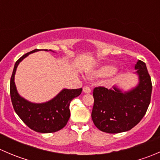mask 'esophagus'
<instances>
[{
	"label": "esophagus",
	"mask_w": 160,
	"mask_h": 160,
	"mask_svg": "<svg viewBox=\"0 0 160 160\" xmlns=\"http://www.w3.org/2000/svg\"><path fill=\"white\" fill-rule=\"evenodd\" d=\"M83 93H91V89H90V87L85 86L83 88Z\"/></svg>",
	"instance_id": "34e87169"
}]
</instances>
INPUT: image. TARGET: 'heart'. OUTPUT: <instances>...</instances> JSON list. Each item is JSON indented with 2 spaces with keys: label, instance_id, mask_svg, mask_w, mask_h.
Here are the masks:
<instances>
[{
  "label": "heart",
  "instance_id": "1",
  "mask_svg": "<svg viewBox=\"0 0 160 160\" xmlns=\"http://www.w3.org/2000/svg\"><path fill=\"white\" fill-rule=\"evenodd\" d=\"M115 71V69L111 66H104L100 68L99 70L97 71V74L100 77H108L113 74Z\"/></svg>",
  "mask_w": 160,
  "mask_h": 160
}]
</instances>
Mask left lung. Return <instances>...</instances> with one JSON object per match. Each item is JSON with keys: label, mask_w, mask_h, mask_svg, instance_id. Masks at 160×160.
<instances>
[{"label": "left lung", "mask_w": 160, "mask_h": 160, "mask_svg": "<svg viewBox=\"0 0 160 160\" xmlns=\"http://www.w3.org/2000/svg\"><path fill=\"white\" fill-rule=\"evenodd\" d=\"M135 68L139 77V83L135 89L122 93L115 87L93 88L91 118L98 129L112 134L126 132L146 114L151 101V77L142 61H137Z\"/></svg>", "instance_id": "left-lung-1"}]
</instances>
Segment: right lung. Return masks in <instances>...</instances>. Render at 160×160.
Returning <instances> with one entry per match:
<instances>
[{
	"label": "right lung",
	"instance_id": "right-lung-1",
	"mask_svg": "<svg viewBox=\"0 0 160 160\" xmlns=\"http://www.w3.org/2000/svg\"><path fill=\"white\" fill-rule=\"evenodd\" d=\"M38 50L40 49L32 50L16 61L11 77V99L14 111L27 126L35 132L51 133L66 126L70 117L71 101L81 93L82 88L62 90L56 98L43 104H33L19 96L14 83V74L18 65L30 53ZM44 50L48 51L47 49Z\"/></svg>",
	"mask_w": 160,
	"mask_h": 160
}]
</instances>
